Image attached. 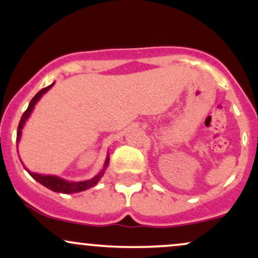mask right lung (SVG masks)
Segmentation results:
<instances>
[{
    "mask_svg": "<svg viewBox=\"0 0 258 258\" xmlns=\"http://www.w3.org/2000/svg\"><path fill=\"white\" fill-rule=\"evenodd\" d=\"M54 85V82H53L52 85L47 86V87H44L41 90L40 92H37L36 96L34 97V98L31 99V102L29 103V106L28 109H26L24 114H23L22 119H20V122H19V126H18V132H17V149H18V143H19L20 138H22V130L23 127H24L26 120L29 119V116L31 115L32 110H34L35 105H36V103L40 100L41 97L43 96L44 93H46L47 91L49 90V88L52 87V86ZM109 154L106 155V159H105V162H104V166H103L102 171L97 174V176H94L93 178L91 179H86V180H81V182H69V180L64 179V178H60V177L58 176H52V174H41V173H36V172H31V171H29L28 168L25 167V170L28 171L29 174L34 179H36L38 183H41V184L46 186V188L51 189L52 191H55V193H63V194H73V193H79V191H84V190H87V189L92 188V186H94L97 184V183L99 182V179L102 178L103 174H104L106 167H108L109 165ZM23 164V162H22Z\"/></svg>",
    "mask_w": 258,
    "mask_h": 258,
    "instance_id": "obj_1",
    "label": "right lung"
}]
</instances>
